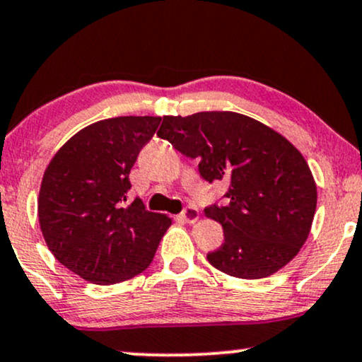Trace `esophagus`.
Listing matches in <instances>:
<instances>
[{"mask_svg": "<svg viewBox=\"0 0 362 362\" xmlns=\"http://www.w3.org/2000/svg\"><path fill=\"white\" fill-rule=\"evenodd\" d=\"M180 218H181L182 221H186V223H196V221H198V218H199L198 208L186 206L185 209H182V213L180 215Z\"/></svg>", "mask_w": 362, "mask_h": 362, "instance_id": "esophagus-1", "label": "esophagus"}]
</instances>
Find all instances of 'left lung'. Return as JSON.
<instances>
[{"label":"left lung","mask_w":362,"mask_h":362,"mask_svg":"<svg viewBox=\"0 0 362 362\" xmlns=\"http://www.w3.org/2000/svg\"><path fill=\"white\" fill-rule=\"evenodd\" d=\"M158 136L198 159L208 182L228 185L225 206L204 208L225 243L206 258L238 279H265L300 252L310 233L317 186L293 144L265 124L236 112L164 115Z\"/></svg>","instance_id":"left-lung-1"}]
</instances>
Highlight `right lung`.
I'll use <instances>...</instances> for the list:
<instances>
[{
  "label": "right lung",
  "mask_w": 362,
  "mask_h": 362,
  "mask_svg": "<svg viewBox=\"0 0 362 362\" xmlns=\"http://www.w3.org/2000/svg\"><path fill=\"white\" fill-rule=\"evenodd\" d=\"M160 117H114L70 137L45 169L38 220L62 265L99 285L124 282L153 262L171 218L127 203L129 173Z\"/></svg>",
  "instance_id": "obj_1"
}]
</instances>
